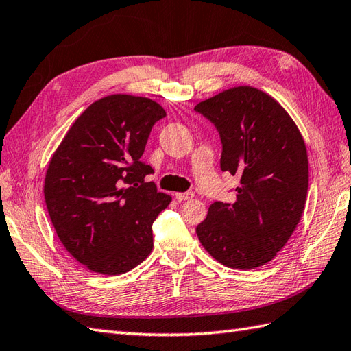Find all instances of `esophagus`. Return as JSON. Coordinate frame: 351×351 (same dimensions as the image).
I'll return each instance as SVG.
<instances>
[{
	"mask_svg": "<svg viewBox=\"0 0 351 351\" xmlns=\"http://www.w3.org/2000/svg\"><path fill=\"white\" fill-rule=\"evenodd\" d=\"M175 197L179 200V202H185V200H191L194 197L193 193H176Z\"/></svg>",
	"mask_w": 351,
	"mask_h": 351,
	"instance_id": "esophagus-1",
	"label": "esophagus"
}]
</instances>
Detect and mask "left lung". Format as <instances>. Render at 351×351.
I'll return each mask as SVG.
<instances>
[{
    "label": "left lung",
    "mask_w": 351,
    "mask_h": 351,
    "mask_svg": "<svg viewBox=\"0 0 351 351\" xmlns=\"http://www.w3.org/2000/svg\"><path fill=\"white\" fill-rule=\"evenodd\" d=\"M221 137V170L239 178L232 203L214 202L195 227L210 256L232 269H256L276 256L304 214L308 156L295 121L274 97L234 86L194 108Z\"/></svg>",
    "instance_id": "1"
}]
</instances>
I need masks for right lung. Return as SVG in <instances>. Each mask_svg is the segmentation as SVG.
<instances>
[{"instance_id": "right-lung-1", "label": "right lung", "mask_w": 351, "mask_h": 351, "mask_svg": "<svg viewBox=\"0 0 351 351\" xmlns=\"http://www.w3.org/2000/svg\"><path fill=\"white\" fill-rule=\"evenodd\" d=\"M166 117L146 97L113 94L84 110L49 161L45 200L64 248L89 271L121 275L151 254L152 223L172 197L141 160Z\"/></svg>"}]
</instances>
